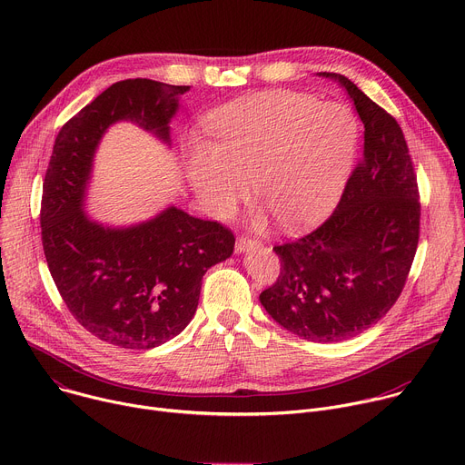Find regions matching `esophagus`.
Returning <instances> with one entry per match:
<instances>
[{"label": "esophagus", "instance_id": "34e87169", "mask_svg": "<svg viewBox=\"0 0 465 465\" xmlns=\"http://www.w3.org/2000/svg\"><path fill=\"white\" fill-rule=\"evenodd\" d=\"M253 246H257V241H255V239H252V237H248V235H241V237L237 239V242H235V252L241 253V252H246V250H250V248H253Z\"/></svg>", "mask_w": 465, "mask_h": 465}]
</instances>
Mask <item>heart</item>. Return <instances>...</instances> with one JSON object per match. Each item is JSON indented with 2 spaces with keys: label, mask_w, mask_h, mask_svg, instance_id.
<instances>
[{
  "label": "heart",
  "mask_w": 465,
  "mask_h": 465,
  "mask_svg": "<svg viewBox=\"0 0 465 465\" xmlns=\"http://www.w3.org/2000/svg\"><path fill=\"white\" fill-rule=\"evenodd\" d=\"M213 143L196 145L189 180L215 217H228L248 193L282 228H300L337 203L350 176L361 126L342 103L292 92H262L219 108Z\"/></svg>",
  "instance_id": "obj_1"
}]
</instances>
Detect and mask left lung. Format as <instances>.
<instances>
[{
	"instance_id": "1",
	"label": "left lung",
	"mask_w": 465,
	"mask_h": 465,
	"mask_svg": "<svg viewBox=\"0 0 465 465\" xmlns=\"http://www.w3.org/2000/svg\"><path fill=\"white\" fill-rule=\"evenodd\" d=\"M346 88L364 124V154L341 203L311 233L274 246L282 261L261 305L291 333L342 342L377 323L400 298L420 241V191L403 130L357 84Z\"/></svg>"
}]
</instances>
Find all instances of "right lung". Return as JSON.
<instances>
[{"instance_id":"add662e5","label":"right lung","mask_w":465,"mask_h":465,"mask_svg":"<svg viewBox=\"0 0 465 465\" xmlns=\"http://www.w3.org/2000/svg\"><path fill=\"white\" fill-rule=\"evenodd\" d=\"M185 92L151 79L112 84L60 128L45 171L40 224L53 282L74 318L117 348L151 350L180 335L203 276L233 253L232 230L174 206L128 228L103 226L83 210L106 128L128 119L169 143V121Z\"/></svg>"}]
</instances>
